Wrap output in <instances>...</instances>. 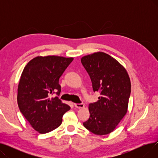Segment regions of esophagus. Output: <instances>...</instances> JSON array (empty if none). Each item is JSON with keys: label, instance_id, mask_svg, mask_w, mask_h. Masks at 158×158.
<instances>
[{"label": "esophagus", "instance_id": "34e87169", "mask_svg": "<svg viewBox=\"0 0 158 158\" xmlns=\"http://www.w3.org/2000/svg\"><path fill=\"white\" fill-rule=\"evenodd\" d=\"M74 106H75V107H77V108H79V109L83 108V107H85L84 104H75Z\"/></svg>", "mask_w": 158, "mask_h": 158}]
</instances>
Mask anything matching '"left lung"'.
Listing matches in <instances>:
<instances>
[{
  "label": "left lung",
  "mask_w": 158,
  "mask_h": 158,
  "mask_svg": "<svg viewBox=\"0 0 158 158\" xmlns=\"http://www.w3.org/2000/svg\"><path fill=\"white\" fill-rule=\"evenodd\" d=\"M81 61L94 91L101 95L98 101L89 104L90 117L83 126L96 135H108L127 112L131 87L129 74L117 60L103 52L85 56Z\"/></svg>",
  "instance_id": "8db88e82"
}]
</instances>
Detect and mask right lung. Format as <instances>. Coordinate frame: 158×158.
<instances>
[{
    "instance_id": "add662e5",
    "label": "right lung",
    "mask_w": 158,
    "mask_h": 158,
    "mask_svg": "<svg viewBox=\"0 0 158 158\" xmlns=\"http://www.w3.org/2000/svg\"><path fill=\"white\" fill-rule=\"evenodd\" d=\"M73 57L37 56L25 66L18 85L17 102L20 112L40 134L51 132L62 123L70 107L51 94L61 92L59 79Z\"/></svg>"
}]
</instances>
